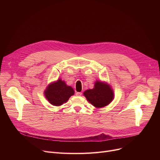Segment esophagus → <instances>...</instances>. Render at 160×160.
Segmentation results:
<instances>
[{"label": "esophagus", "mask_w": 160, "mask_h": 160, "mask_svg": "<svg viewBox=\"0 0 160 160\" xmlns=\"http://www.w3.org/2000/svg\"><path fill=\"white\" fill-rule=\"evenodd\" d=\"M76 95L78 96V97H80V96L82 95V93H81V92H77V93H76Z\"/></svg>", "instance_id": "esophagus-1"}]
</instances>
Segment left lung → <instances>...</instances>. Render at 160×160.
<instances>
[{"label": "left lung", "mask_w": 160, "mask_h": 160, "mask_svg": "<svg viewBox=\"0 0 160 160\" xmlns=\"http://www.w3.org/2000/svg\"><path fill=\"white\" fill-rule=\"evenodd\" d=\"M88 101L96 108H101L110 104L114 99L113 90L107 82L97 80L94 88L83 92Z\"/></svg>", "instance_id": "8db88e82"}]
</instances>
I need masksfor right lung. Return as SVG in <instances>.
<instances>
[{
	"instance_id": "add662e5",
	"label": "right lung",
	"mask_w": 160,
	"mask_h": 160,
	"mask_svg": "<svg viewBox=\"0 0 160 160\" xmlns=\"http://www.w3.org/2000/svg\"><path fill=\"white\" fill-rule=\"evenodd\" d=\"M74 94L72 87L67 86L62 79L50 83L44 91V95L48 101L53 106H60L66 103Z\"/></svg>"
}]
</instances>
